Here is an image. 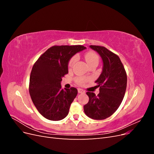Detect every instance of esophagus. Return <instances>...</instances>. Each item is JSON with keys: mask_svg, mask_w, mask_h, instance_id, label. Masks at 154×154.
I'll return each mask as SVG.
<instances>
[{"mask_svg": "<svg viewBox=\"0 0 154 154\" xmlns=\"http://www.w3.org/2000/svg\"><path fill=\"white\" fill-rule=\"evenodd\" d=\"M78 93H80V94H82V93H84L85 92V91H83V89H82V88H78Z\"/></svg>", "mask_w": 154, "mask_h": 154, "instance_id": "34e87169", "label": "esophagus"}]
</instances>
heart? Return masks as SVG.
<instances>
[{
	"instance_id": "b5f03b06",
	"label": "heart",
	"mask_w": 154,
	"mask_h": 154,
	"mask_svg": "<svg viewBox=\"0 0 154 154\" xmlns=\"http://www.w3.org/2000/svg\"><path fill=\"white\" fill-rule=\"evenodd\" d=\"M85 60L88 64V66H91L92 65H97L99 62V57L96 53L92 52V51H90V52H88L85 54ZM77 60V57L76 56L72 57V58L70 60L69 62V69H71L73 66L74 63H76ZM88 79L85 77H77L76 78V82L79 85H82L83 83H85Z\"/></svg>"
}]
</instances>
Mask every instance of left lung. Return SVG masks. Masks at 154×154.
Segmentation results:
<instances>
[{"label": "left lung", "mask_w": 154, "mask_h": 154, "mask_svg": "<svg viewBox=\"0 0 154 154\" xmlns=\"http://www.w3.org/2000/svg\"><path fill=\"white\" fill-rule=\"evenodd\" d=\"M100 54L103 69L96 80L100 93L87 92L89 101L83 106L85 114L91 119H105L110 117L122 103L127 88V76L123 65L118 55L105 47L90 45Z\"/></svg>", "instance_id": "8db88e82"}]
</instances>
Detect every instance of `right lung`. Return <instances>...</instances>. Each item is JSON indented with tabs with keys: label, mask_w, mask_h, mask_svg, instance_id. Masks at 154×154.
I'll return each mask as SVG.
<instances>
[{
	"label": "right lung",
	"mask_w": 154,
	"mask_h": 154,
	"mask_svg": "<svg viewBox=\"0 0 154 154\" xmlns=\"http://www.w3.org/2000/svg\"><path fill=\"white\" fill-rule=\"evenodd\" d=\"M86 49L83 45H54L42 54L32 68L29 91L36 109L51 121L63 119L67 116L78 91L62 89V77L68 73L70 59Z\"/></svg>",
	"instance_id": "add662e5"
}]
</instances>
